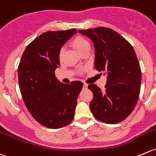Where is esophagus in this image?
Wrapping results in <instances>:
<instances>
[{
	"mask_svg": "<svg viewBox=\"0 0 156 156\" xmlns=\"http://www.w3.org/2000/svg\"><path fill=\"white\" fill-rule=\"evenodd\" d=\"M87 87H88L87 83H83V88H84V89H87Z\"/></svg>",
	"mask_w": 156,
	"mask_h": 156,
	"instance_id": "1",
	"label": "esophagus"
}]
</instances>
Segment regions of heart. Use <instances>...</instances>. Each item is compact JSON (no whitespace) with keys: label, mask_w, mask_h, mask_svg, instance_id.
<instances>
[{"label":"heart","mask_w":156,"mask_h":156,"mask_svg":"<svg viewBox=\"0 0 156 156\" xmlns=\"http://www.w3.org/2000/svg\"><path fill=\"white\" fill-rule=\"evenodd\" d=\"M71 44L74 48H76L77 51L81 54L90 47L89 42L82 36H77L75 38H73V40L71 41ZM63 53H64V50H63V48H61L60 51V53H59L60 59L63 57Z\"/></svg>","instance_id":"1"}]
</instances>
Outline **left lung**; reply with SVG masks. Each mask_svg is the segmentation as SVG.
I'll use <instances>...</instances> for the list:
<instances>
[{
    "label": "left lung",
    "instance_id": "left-lung-1",
    "mask_svg": "<svg viewBox=\"0 0 156 156\" xmlns=\"http://www.w3.org/2000/svg\"><path fill=\"white\" fill-rule=\"evenodd\" d=\"M78 32L93 42L94 68L108 75L104 90L96 84L88 86L93 93L91 112L105 123H119L132 112L140 95L141 70L135 51L125 38L108 27Z\"/></svg>",
    "mask_w": 156,
    "mask_h": 156
}]
</instances>
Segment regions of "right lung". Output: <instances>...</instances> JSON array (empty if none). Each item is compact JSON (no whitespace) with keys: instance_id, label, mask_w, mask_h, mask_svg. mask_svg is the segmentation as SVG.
Segmentation results:
<instances>
[{"instance_id":"right-lung-1","label":"right lung","mask_w":156,"mask_h":156,"mask_svg":"<svg viewBox=\"0 0 156 156\" xmlns=\"http://www.w3.org/2000/svg\"><path fill=\"white\" fill-rule=\"evenodd\" d=\"M76 29L48 31L29 44L18 67L23 101L32 117L41 125L59 129L68 125L75 115L77 99L83 83H60L55 76L60 66L59 53Z\"/></svg>"}]
</instances>
